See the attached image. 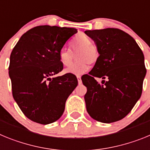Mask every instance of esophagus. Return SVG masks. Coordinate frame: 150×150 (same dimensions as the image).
Returning a JSON list of instances; mask_svg holds the SVG:
<instances>
[{
	"label": "esophagus",
	"instance_id": "34e87169",
	"mask_svg": "<svg viewBox=\"0 0 150 150\" xmlns=\"http://www.w3.org/2000/svg\"><path fill=\"white\" fill-rule=\"evenodd\" d=\"M76 78H77V80H78V83H79V84H81L82 83L81 76H80V75H77V76H76Z\"/></svg>",
	"mask_w": 150,
	"mask_h": 150
}]
</instances>
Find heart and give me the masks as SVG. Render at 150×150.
Returning a JSON list of instances; mask_svg holds the SVG:
<instances>
[{"label":"heart","mask_w":150,"mask_h":150,"mask_svg":"<svg viewBox=\"0 0 150 150\" xmlns=\"http://www.w3.org/2000/svg\"><path fill=\"white\" fill-rule=\"evenodd\" d=\"M72 51L70 49L64 48L59 52V59L64 67H69L74 59L73 52L79 53L78 60L79 61L71 66L65 72L67 74L79 75L85 73L89 67V64L96 63L99 58L98 49L95 44L91 43V40L86 36H79L71 43Z\"/></svg>","instance_id":"heart-1"}]
</instances>
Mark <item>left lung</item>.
Listing matches in <instances>:
<instances>
[{"mask_svg":"<svg viewBox=\"0 0 150 150\" xmlns=\"http://www.w3.org/2000/svg\"><path fill=\"white\" fill-rule=\"evenodd\" d=\"M95 41L99 58L83 78L84 98L92 119L104 123L119 121L140 99L146 74L144 55L132 36L118 28L86 30ZM96 78L107 79L100 84Z\"/></svg>","mask_w":150,"mask_h":150,"instance_id":"obj_1","label":"left lung"}]
</instances>
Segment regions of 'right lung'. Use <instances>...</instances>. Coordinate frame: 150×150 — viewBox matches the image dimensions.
Wrapping results in <instances>:
<instances>
[{
    "mask_svg": "<svg viewBox=\"0 0 150 150\" xmlns=\"http://www.w3.org/2000/svg\"><path fill=\"white\" fill-rule=\"evenodd\" d=\"M76 28L40 25L21 37L10 55L9 75L14 100L25 116L42 125L63 114L65 102L77 86L76 76L66 74L59 54Z\"/></svg>",
    "mask_w": 150,
    "mask_h": 150,
    "instance_id": "1",
    "label": "right lung"
}]
</instances>
